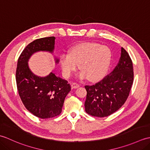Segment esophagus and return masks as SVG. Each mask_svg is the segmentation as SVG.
<instances>
[{"label": "esophagus", "mask_w": 150, "mask_h": 150, "mask_svg": "<svg viewBox=\"0 0 150 150\" xmlns=\"http://www.w3.org/2000/svg\"><path fill=\"white\" fill-rule=\"evenodd\" d=\"M71 88L73 89L78 88L79 86H80V85L77 83H76V82H73V83L71 84Z\"/></svg>", "instance_id": "esophagus-1"}]
</instances>
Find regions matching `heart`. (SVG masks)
<instances>
[{
	"instance_id": "obj_1",
	"label": "heart",
	"mask_w": 150,
	"mask_h": 150,
	"mask_svg": "<svg viewBox=\"0 0 150 150\" xmlns=\"http://www.w3.org/2000/svg\"><path fill=\"white\" fill-rule=\"evenodd\" d=\"M111 52L109 47L96 42L77 44L70 50L69 53L60 57V64L66 77H69L78 68L81 79L96 81L103 78L109 68Z\"/></svg>"
}]
</instances>
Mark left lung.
<instances>
[{
	"mask_svg": "<svg viewBox=\"0 0 150 150\" xmlns=\"http://www.w3.org/2000/svg\"><path fill=\"white\" fill-rule=\"evenodd\" d=\"M133 77L132 60L122 47L119 63L113 71L95 84L85 86L87 91L86 112L98 117H107L115 112L128 98Z\"/></svg>",
	"mask_w": 150,
	"mask_h": 150,
	"instance_id": "8db88e82",
	"label": "left lung"
}]
</instances>
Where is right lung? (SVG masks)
Returning a JSON list of instances; mask_svg holds the SVG:
<instances>
[{
	"instance_id": "right-lung-1",
	"label": "right lung",
	"mask_w": 150,
	"mask_h": 150,
	"mask_svg": "<svg viewBox=\"0 0 150 150\" xmlns=\"http://www.w3.org/2000/svg\"><path fill=\"white\" fill-rule=\"evenodd\" d=\"M55 39V37H49L35 40L22 51L17 62L16 82L19 96L26 109L40 119L60 115L66 95L71 90L68 81L57 77L53 73L44 77H38L28 66V60L34 53L53 52ZM59 61L55 59L56 63Z\"/></svg>"
}]
</instances>
